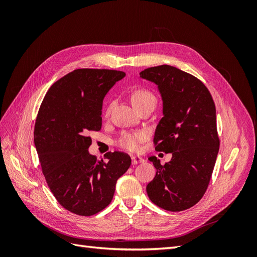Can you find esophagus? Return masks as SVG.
<instances>
[{"mask_svg": "<svg viewBox=\"0 0 257 257\" xmlns=\"http://www.w3.org/2000/svg\"><path fill=\"white\" fill-rule=\"evenodd\" d=\"M144 159H142L141 157H132V164L136 165L139 164V163H143Z\"/></svg>", "mask_w": 257, "mask_h": 257, "instance_id": "1", "label": "esophagus"}]
</instances>
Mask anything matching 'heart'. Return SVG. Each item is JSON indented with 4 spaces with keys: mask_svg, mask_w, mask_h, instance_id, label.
Returning a JSON list of instances; mask_svg holds the SVG:
<instances>
[{
    "mask_svg": "<svg viewBox=\"0 0 257 257\" xmlns=\"http://www.w3.org/2000/svg\"><path fill=\"white\" fill-rule=\"evenodd\" d=\"M132 104L138 109L145 105H154L157 104V96L153 94V92L145 88H139L135 90L131 95ZM113 106V102L110 100L108 103L106 109H105V115H108ZM147 137V133L145 131H133V132H122L119 135V137L115 139V145L122 149L130 151V152H136L138 151L141 144L145 141Z\"/></svg>",
    "mask_w": 257,
    "mask_h": 257,
    "instance_id": "obj_1",
    "label": "heart"
}]
</instances>
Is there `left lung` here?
<instances>
[{"instance_id":"1","label":"left lung","mask_w":257,"mask_h":257,"mask_svg":"<svg viewBox=\"0 0 257 257\" xmlns=\"http://www.w3.org/2000/svg\"><path fill=\"white\" fill-rule=\"evenodd\" d=\"M141 77L157 83L163 98L164 116L155 130V150L173 154L164 165L149 158L157 174L147 194L162 209L183 211L204 196L219 152L213 98L195 76L174 66L146 68Z\"/></svg>"}]
</instances>
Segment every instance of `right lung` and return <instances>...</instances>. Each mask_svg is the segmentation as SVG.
<instances>
[{"label": "right lung", "instance_id": "1", "mask_svg": "<svg viewBox=\"0 0 257 257\" xmlns=\"http://www.w3.org/2000/svg\"><path fill=\"white\" fill-rule=\"evenodd\" d=\"M124 76L114 69H75L51 85L38 110L34 144L42 172L58 203L75 214L105 209L131 166L124 152H108L104 162L88 151L89 132L102 128L103 98Z\"/></svg>", "mask_w": 257, "mask_h": 257}]
</instances>
